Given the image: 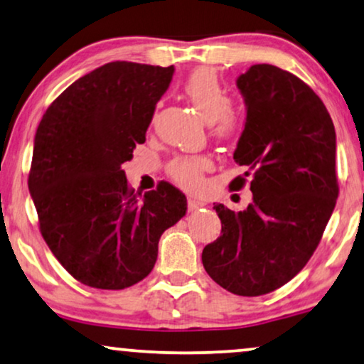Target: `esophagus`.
Segmentation results:
<instances>
[{
  "instance_id": "esophagus-1",
  "label": "esophagus",
  "mask_w": 364,
  "mask_h": 364,
  "mask_svg": "<svg viewBox=\"0 0 364 364\" xmlns=\"http://www.w3.org/2000/svg\"><path fill=\"white\" fill-rule=\"evenodd\" d=\"M204 206H206V203L199 201V199H196V198H189V199H188V208H189V211H198V209H201V208H204Z\"/></svg>"
}]
</instances>
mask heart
<instances>
[{"label":"heart","mask_w":364,"mask_h":364,"mask_svg":"<svg viewBox=\"0 0 364 364\" xmlns=\"http://www.w3.org/2000/svg\"><path fill=\"white\" fill-rule=\"evenodd\" d=\"M183 92L191 100L201 119L213 125L216 135H231L237 127V115L229 109L231 100L228 92L213 70H194L184 82ZM209 165L211 163L204 156L178 158L170 165V175L181 186L194 188L201 181V173L208 170Z\"/></svg>","instance_id":"heart-1"}]
</instances>
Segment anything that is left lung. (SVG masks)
<instances>
[{"mask_svg": "<svg viewBox=\"0 0 364 364\" xmlns=\"http://www.w3.org/2000/svg\"><path fill=\"white\" fill-rule=\"evenodd\" d=\"M235 85L245 122L234 161L252 180V203L239 213L214 206L223 231L203 265L223 289L257 296L294 279L320 242L338 198L336 135L320 97L287 70L250 65Z\"/></svg>", "mask_w": 364, "mask_h": 364, "instance_id": "8db88e82", "label": "left lung"}]
</instances>
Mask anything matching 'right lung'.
Returning a JSON list of instances; mask_svg holds the SVG:
<instances>
[{
  "mask_svg": "<svg viewBox=\"0 0 364 364\" xmlns=\"http://www.w3.org/2000/svg\"><path fill=\"white\" fill-rule=\"evenodd\" d=\"M175 68L117 60L70 84L36 130L29 193L41 234L79 282L135 285L155 267L158 240L186 214V196L163 181L135 194L122 165L145 143Z\"/></svg>",
  "mask_w": 364,
  "mask_h": 364,
  "instance_id": "add662e5",
  "label": "right lung"
}]
</instances>
